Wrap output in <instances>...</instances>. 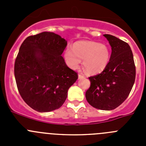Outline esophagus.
Returning a JSON list of instances; mask_svg holds the SVG:
<instances>
[{"label":"esophagus","instance_id":"1","mask_svg":"<svg viewBox=\"0 0 146 146\" xmlns=\"http://www.w3.org/2000/svg\"><path fill=\"white\" fill-rule=\"evenodd\" d=\"M84 75H83V74H78V78H79V79H81V78H84Z\"/></svg>","mask_w":146,"mask_h":146}]
</instances>
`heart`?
<instances>
[{
  "mask_svg": "<svg viewBox=\"0 0 146 146\" xmlns=\"http://www.w3.org/2000/svg\"><path fill=\"white\" fill-rule=\"evenodd\" d=\"M64 58L68 66L74 69L79 67L82 60L84 70L88 74H95L106 68L110 52L105 44L85 41L74 44L73 49H66Z\"/></svg>",
  "mask_w": 146,
  "mask_h": 146,
  "instance_id": "1",
  "label": "heart"
}]
</instances>
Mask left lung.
I'll return each mask as SVG.
<instances>
[{
    "label": "left lung",
    "mask_w": 146,
    "mask_h": 146,
    "mask_svg": "<svg viewBox=\"0 0 146 146\" xmlns=\"http://www.w3.org/2000/svg\"><path fill=\"white\" fill-rule=\"evenodd\" d=\"M104 36L111 46V56L100 74L88 77L91 86L86 98L96 109L111 110L128 97L135 82L136 69L129 45L112 35Z\"/></svg>",
    "instance_id": "8db88e82"
}]
</instances>
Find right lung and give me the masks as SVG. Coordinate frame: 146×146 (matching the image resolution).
<instances>
[{
	"instance_id": "add662e5",
	"label": "right lung",
	"mask_w": 146,
	"mask_h": 146,
	"mask_svg": "<svg viewBox=\"0 0 146 146\" xmlns=\"http://www.w3.org/2000/svg\"><path fill=\"white\" fill-rule=\"evenodd\" d=\"M67 42L52 32L27 37L15 63V76L20 96L32 109L44 113L58 109L69 88L78 78L61 55Z\"/></svg>"
}]
</instances>
